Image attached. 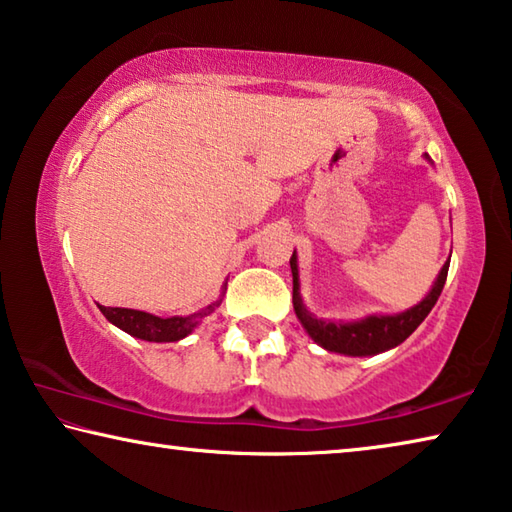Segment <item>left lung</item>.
I'll use <instances>...</instances> for the list:
<instances>
[{
    "instance_id": "obj_1",
    "label": "left lung",
    "mask_w": 512,
    "mask_h": 512,
    "mask_svg": "<svg viewBox=\"0 0 512 512\" xmlns=\"http://www.w3.org/2000/svg\"><path fill=\"white\" fill-rule=\"evenodd\" d=\"M290 270H292V306H295V315L317 345L324 347L326 351H335V354H345V356H376L401 345V342H404L408 335L426 320V315L431 313V308L435 306V301H438L442 288H445L449 263L442 265L438 279L433 281L431 290L426 292V297L420 301V304H415L413 308H408V311L397 313V315H367L363 320H354V322L322 320V317H317L308 311L299 292L297 251H292Z\"/></svg>"
}]
</instances>
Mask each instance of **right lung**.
I'll return each instance as SVG.
<instances>
[{"mask_svg":"<svg viewBox=\"0 0 512 512\" xmlns=\"http://www.w3.org/2000/svg\"><path fill=\"white\" fill-rule=\"evenodd\" d=\"M222 304V299L213 301L201 311L192 315H174V317H158L145 311H136V308H111V306H99V311L117 329L133 335V338L147 340V342H179L197 329L199 322L206 315H211L217 306Z\"/></svg>","mask_w":512,"mask_h":512,"instance_id":"add662e5","label":"right lung"}]
</instances>
